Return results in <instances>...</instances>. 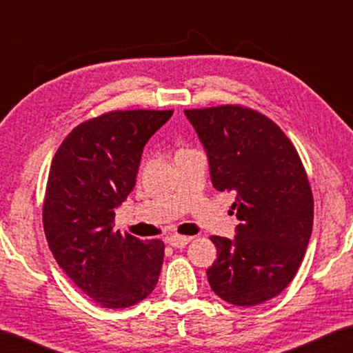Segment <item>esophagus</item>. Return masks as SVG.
Masks as SVG:
<instances>
[{
  "instance_id": "esophagus-1",
  "label": "esophagus",
  "mask_w": 353,
  "mask_h": 353,
  "mask_svg": "<svg viewBox=\"0 0 353 353\" xmlns=\"http://www.w3.org/2000/svg\"><path fill=\"white\" fill-rule=\"evenodd\" d=\"M192 238L191 236H181V234H172L170 238H168V244L170 245H173V248H176V249H181V248H185V245L190 243Z\"/></svg>"
}]
</instances>
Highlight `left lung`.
I'll return each instance as SVG.
<instances>
[{"label":"left lung","mask_w":353,"mask_h":353,"mask_svg":"<svg viewBox=\"0 0 353 353\" xmlns=\"http://www.w3.org/2000/svg\"><path fill=\"white\" fill-rule=\"evenodd\" d=\"M210 163L216 191L234 192L236 238L212 236L216 260L207 270L216 296L239 307L276 297L296 276L313 226V194L286 133L241 104L186 109Z\"/></svg>","instance_id":"left-lung-1"}]
</instances>
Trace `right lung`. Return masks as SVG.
Instances as JSON below:
<instances>
[{
  "mask_svg": "<svg viewBox=\"0 0 353 353\" xmlns=\"http://www.w3.org/2000/svg\"><path fill=\"white\" fill-rule=\"evenodd\" d=\"M173 110H110L67 134L51 162L43 228L56 262L104 308L154 291L165 245L114 230L115 209L137 183L144 144Z\"/></svg>",
  "mask_w": 353,
  "mask_h": 353,
  "instance_id": "1",
  "label": "right lung"
}]
</instances>
